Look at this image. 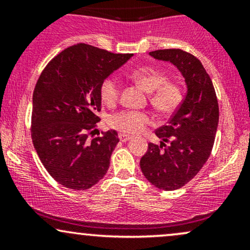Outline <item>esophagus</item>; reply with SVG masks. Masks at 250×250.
I'll use <instances>...</instances> for the list:
<instances>
[{"instance_id": "34e87169", "label": "esophagus", "mask_w": 250, "mask_h": 250, "mask_svg": "<svg viewBox=\"0 0 250 250\" xmlns=\"http://www.w3.org/2000/svg\"><path fill=\"white\" fill-rule=\"evenodd\" d=\"M119 137H120V141H122V142H127L131 139L130 135H127V134H120Z\"/></svg>"}]
</instances>
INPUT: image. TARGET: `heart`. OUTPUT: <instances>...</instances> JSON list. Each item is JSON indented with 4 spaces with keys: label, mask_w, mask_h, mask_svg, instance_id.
Instances as JSON below:
<instances>
[{
    "label": "heart",
    "mask_w": 250,
    "mask_h": 250,
    "mask_svg": "<svg viewBox=\"0 0 250 250\" xmlns=\"http://www.w3.org/2000/svg\"><path fill=\"white\" fill-rule=\"evenodd\" d=\"M130 79L149 91V102L162 115H171L183 102V88L177 81L168 80L165 71L153 67H140L130 73ZM100 97L107 105L119 102L121 85L115 76H107L100 83ZM109 125L125 134H137L153 122L148 111L125 110L109 116Z\"/></svg>",
    "instance_id": "obj_1"
}]
</instances>
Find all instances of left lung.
<instances>
[{"instance_id": "8db88e82", "label": "left lung", "mask_w": 250, "mask_h": 250, "mask_svg": "<svg viewBox=\"0 0 250 250\" xmlns=\"http://www.w3.org/2000/svg\"><path fill=\"white\" fill-rule=\"evenodd\" d=\"M150 55L176 65L185 76L188 93L167 125L155 130L161 145L149 143L140 166L155 187L176 190L193 180L210 156L219 125V102L213 81L197 57L182 49H160Z\"/></svg>"}]
</instances>
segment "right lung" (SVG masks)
<instances>
[{"instance_id":"obj_1","label":"right lung","mask_w":250,"mask_h":250,"mask_svg":"<svg viewBox=\"0 0 250 250\" xmlns=\"http://www.w3.org/2000/svg\"><path fill=\"white\" fill-rule=\"evenodd\" d=\"M131 56L80 43L51 59L37 80L31 140L43 167L65 188L85 190L108 171L117 131L89 135L100 121V83Z\"/></svg>"}]
</instances>
